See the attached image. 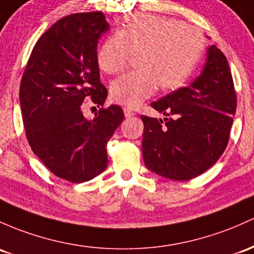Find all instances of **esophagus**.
Returning a JSON list of instances; mask_svg holds the SVG:
<instances>
[{
  "label": "esophagus",
  "instance_id": "esophagus-1",
  "mask_svg": "<svg viewBox=\"0 0 254 254\" xmlns=\"http://www.w3.org/2000/svg\"><path fill=\"white\" fill-rule=\"evenodd\" d=\"M124 111H125V116L128 117V119H129V117H132V116H134V115H135V114L133 113V111L130 110L129 108H125V109H124Z\"/></svg>",
  "mask_w": 254,
  "mask_h": 254
}]
</instances>
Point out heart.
Returning a JSON list of instances; mask_svg holds the SVG:
<instances>
[{
	"mask_svg": "<svg viewBox=\"0 0 254 254\" xmlns=\"http://www.w3.org/2000/svg\"><path fill=\"white\" fill-rule=\"evenodd\" d=\"M204 50V36L196 26L156 14H133L119 32L103 43L98 65L106 73L124 71L138 53L135 71L111 83L114 100L135 108L157 91L179 88L189 80Z\"/></svg>",
	"mask_w": 254,
	"mask_h": 254,
	"instance_id": "heart-1",
	"label": "heart"
}]
</instances>
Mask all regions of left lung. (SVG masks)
<instances>
[{"instance_id":"8db88e82","label":"left lung","mask_w":254,"mask_h":254,"mask_svg":"<svg viewBox=\"0 0 254 254\" xmlns=\"http://www.w3.org/2000/svg\"><path fill=\"white\" fill-rule=\"evenodd\" d=\"M236 99L228 61L211 46L202 72L190 86L151 103L165 119L141 116L145 167L174 181L211 168L228 145Z\"/></svg>"}]
</instances>
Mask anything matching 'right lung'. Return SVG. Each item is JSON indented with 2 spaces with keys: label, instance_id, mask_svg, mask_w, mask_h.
<instances>
[{
  "label": "right lung",
  "instance_id": "add662e5",
  "mask_svg": "<svg viewBox=\"0 0 254 254\" xmlns=\"http://www.w3.org/2000/svg\"><path fill=\"white\" fill-rule=\"evenodd\" d=\"M109 30L102 12L62 18L35 45L19 91L21 115L32 151L59 178L88 182L108 166L106 144L124 121L119 105L100 108L86 119L87 98L103 106L98 40Z\"/></svg>",
  "mask_w": 254,
  "mask_h": 254
}]
</instances>
